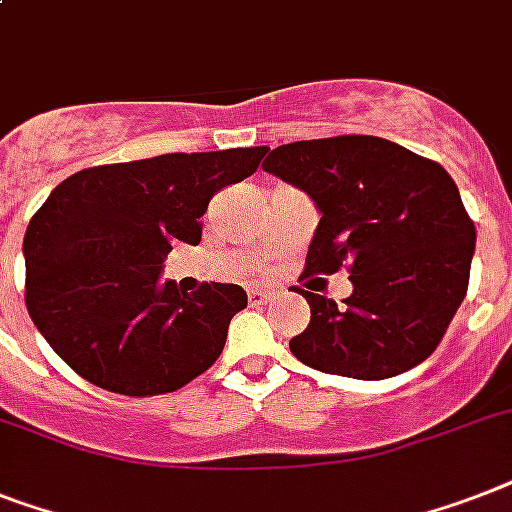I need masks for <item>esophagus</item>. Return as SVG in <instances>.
<instances>
[{
	"label": "esophagus",
	"instance_id": "esophagus-1",
	"mask_svg": "<svg viewBox=\"0 0 512 512\" xmlns=\"http://www.w3.org/2000/svg\"><path fill=\"white\" fill-rule=\"evenodd\" d=\"M247 299H249V305H265V302L270 299V294L263 292V289H252V292L247 294Z\"/></svg>",
	"mask_w": 512,
	"mask_h": 512
}]
</instances>
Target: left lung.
Here are the masks:
<instances>
[{
    "instance_id": "8db88e82",
    "label": "left lung",
    "mask_w": 512,
    "mask_h": 512,
    "mask_svg": "<svg viewBox=\"0 0 512 512\" xmlns=\"http://www.w3.org/2000/svg\"><path fill=\"white\" fill-rule=\"evenodd\" d=\"M263 170L305 191L321 213L305 276L347 265L352 281L344 305L297 289L310 323L289 342L292 355L363 381L423 363L465 299L476 249L450 173L378 136L281 144Z\"/></svg>"
}]
</instances>
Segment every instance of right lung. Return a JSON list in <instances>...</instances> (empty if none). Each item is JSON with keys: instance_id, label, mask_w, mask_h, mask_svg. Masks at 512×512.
Returning <instances> with one entry per match:
<instances>
[{"instance_id": "1", "label": "right lung", "mask_w": 512, "mask_h": 512, "mask_svg": "<svg viewBox=\"0 0 512 512\" xmlns=\"http://www.w3.org/2000/svg\"><path fill=\"white\" fill-rule=\"evenodd\" d=\"M268 147L173 152L65 178L28 223L26 307L57 355L128 397L176 392L205 373L247 307L236 284L178 292L160 281L176 242L199 244L210 199L252 176Z\"/></svg>"}]
</instances>
